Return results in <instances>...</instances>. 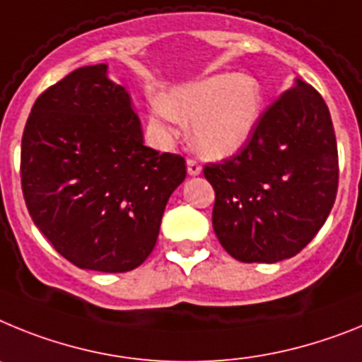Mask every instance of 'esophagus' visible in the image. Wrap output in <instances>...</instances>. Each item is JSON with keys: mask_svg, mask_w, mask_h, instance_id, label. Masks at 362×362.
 Wrapping results in <instances>:
<instances>
[{"mask_svg": "<svg viewBox=\"0 0 362 362\" xmlns=\"http://www.w3.org/2000/svg\"><path fill=\"white\" fill-rule=\"evenodd\" d=\"M200 171H202V165L194 158H187V173L197 177V175H200Z\"/></svg>", "mask_w": 362, "mask_h": 362, "instance_id": "obj_1", "label": "esophagus"}]
</instances>
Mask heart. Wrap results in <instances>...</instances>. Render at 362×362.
Masks as SVG:
<instances>
[{"mask_svg":"<svg viewBox=\"0 0 362 362\" xmlns=\"http://www.w3.org/2000/svg\"><path fill=\"white\" fill-rule=\"evenodd\" d=\"M259 80L247 74L220 72L182 86L169 98L153 102V122H191V144L207 158H226L246 146L262 112Z\"/></svg>","mask_w":362,"mask_h":362,"instance_id":"obj_1","label":"heart"}]
</instances>
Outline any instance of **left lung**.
Here are the masks:
<instances>
[{
    "label": "left lung",
    "mask_w": 362,
    "mask_h": 362,
    "mask_svg": "<svg viewBox=\"0 0 362 362\" xmlns=\"http://www.w3.org/2000/svg\"><path fill=\"white\" fill-rule=\"evenodd\" d=\"M215 189L213 229L240 262H279L308 246L332 211L339 187L337 140L328 105L298 80L260 115L229 158L207 162Z\"/></svg>",
    "instance_id": "left-lung-1"
}]
</instances>
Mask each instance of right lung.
I'll return each mask as SVG.
<instances>
[{
	"label": "right lung",
	"mask_w": 362,
	"mask_h": 362,
	"mask_svg": "<svg viewBox=\"0 0 362 362\" xmlns=\"http://www.w3.org/2000/svg\"><path fill=\"white\" fill-rule=\"evenodd\" d=\"M107 65L72 71L37 96L21 138L34 224L78 268L124 273L149 257L184 156L144 146L127 90Z\"/></svg>",
	"instance_id": "add662e5"
}]
</instances>
